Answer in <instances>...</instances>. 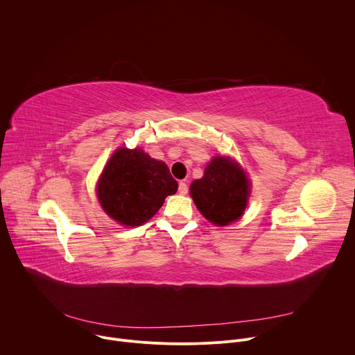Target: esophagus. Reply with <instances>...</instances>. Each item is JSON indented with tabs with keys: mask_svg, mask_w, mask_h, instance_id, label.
<instances>
[{
	"mask_svg": "<svg viewBox=\"0 0 355 355\" xmlns=\"http://www.w3.org/2000/svg\"><path fill=\"white\" fill-rule=\"evenodd\" d=\"M178 192H180L181 195H187V193H188V185H187L185 182H180V185H178Z\"/></svg>",
	"mask_w": 355,
	"mask_h": 355,
	"instance_id": "esophagus-1",
	"label": "esophagus"
}]
</instances>
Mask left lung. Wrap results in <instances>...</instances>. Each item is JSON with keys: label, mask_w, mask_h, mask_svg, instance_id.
<instances>
[{"label": "left lung", "mask_w": 355, "mask_h": 355, "mask_svg": "<svg viewBox=\"0 0 355 355\" xmlns=\"http://www.w3.org/2000/svg\"><path fill=\"white\" fill-rule=\"evenodd\" d=\"M191 196L199 212L218 226L237 220L245 209L250 184L244 171L227 157H215L204 177L195 180Z\"/></svg>", "instance_id": "left-lung-1"}]
</instances>
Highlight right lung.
Returning a JSON list of instances; mask_svg holds the SVG:
<instances>
[{
  "mask_svg": "<svg viewBox=\"0 0 355 355\" xmlns=\"http://www.w3.org/2000/svg\"><path fill=\"white\" fill-rule=\"evenodd\" d=\"M178 182L163 162L141 148H119L98 182V198L104 211L116 222L139 226L153 218L164 199L177 192Z\"/></svg>",
  "mask_w": 355,
  "mask_h": 355,
  "instance_id": "add662e5",
  "label": "right lung"
}]
</instances>
